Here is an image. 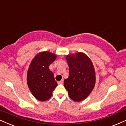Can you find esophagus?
<instances>
[{
	"instance_id": "34e87169",
	"label": "esophagus",
	"mask_w": 126,
	"mask_h": 126,
	"mask_svg": "<svg viewBox=\"0 0 126 126\" xmlns=\"http://www.w3.org/2000/svg\"><path fill=\"white\" fill-rule=\"evenodd\" d=\"M63 79L61 80L60 81H59V82H58V84H63Z\"/></svg>"
}]
</instances>
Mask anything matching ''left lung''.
I'll return each mask as SVG.
<instances>
[{
  "label": "left lung",
  "mask_w": 126,
  "mask_h": 126,
  "mask_svg": "<svg viewBox=\"0 0 126 126\" xmlns=\"http://www.w3.org/2000/svg\"><path fill=\"white\" fill-rule=\"evenodd\" d=\"M65 58L69 66V77L63 81V86L72 100L80 102L87 98L95 85L94 64L89 57L81 52L68 54Z\"/></svg>",
  "instance_id": "left-lung-1"
}]
</instances>
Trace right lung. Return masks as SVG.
Masks as SVG:
<instances>
[{"label":"right lung","mask_w":126,"mask_h":126,"mask_svg":"<svg viewBox=\"0 0 126 126\" xmlns=\"http://www.w3.org/2000/svg\"><path fill=\"white\" fill-rule=\"evenodd\" d=\"M57 55L49 51L40 52L31 62L27 74V82L29 89L35 99L47 100L51 97L57 87L54 74L49 66L56 60Z\"/></svg>","instance_id":"obj_1"}]
</instances>
